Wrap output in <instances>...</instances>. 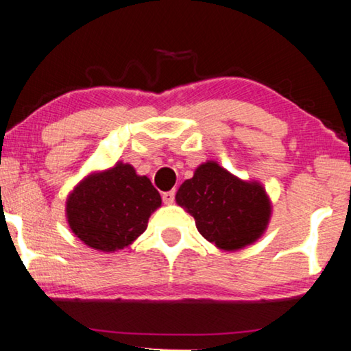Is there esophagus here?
<instances>
[{"label": "esophagus", "mask_w": 351, "mask_h": 351, "mask_svg": "<svg viewBox=\"0 0 351 351\" xmlns=\"http://www.w3.org/2000/svg\"><path fill=\"white\" fill-rule=\"evenodd\" d=\"M162 199H163V202H165L166 205L172 204V202H174V200H176V191H174V189H171V191H166V193H163Z\"/></svg>", "instance_id": "esophagus-1"}]
</instances>
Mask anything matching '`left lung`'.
Returning a JSON list of instances; mask_svg holds the SVG:
<instances>
[{"label": "left lung", "instance_id": "8db88e82", "mask_svg": "<svg viewBox=\"0 0 351 351\" xmlns=\"http://www.w3.org/2000/svg\"><path fill=\"white\" fill-rule=\"evenodd\" d=\"M177 204L196 219L202 237L223 250H238L261 237L271 216L266 191L233 177L219 165H200L180 185Z\"/></svg>", "mask_w": 351, "mask_h": 351}]
</instances>
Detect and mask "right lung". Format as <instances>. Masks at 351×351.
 I'll return each instance as SVG.
<instances>
[{
  "mask_svg": "<svg viewBox=\"0 0 351 351\" xmlns=\"http://www.w3.org/2000/svg\"><path fill=\"white\" fill-rule=\"evenodd\" d=\"M160 204V193L146 176H136L130 165L118 163L74 188L66 200V216L80 241L96 250L114 252L145 232Z\"/></svg>",
  "mask_w": 351,
  "mask_h": 351,
  "instance_id": "right-lung-1",
  "label": "right lung"
}]
</instances>
